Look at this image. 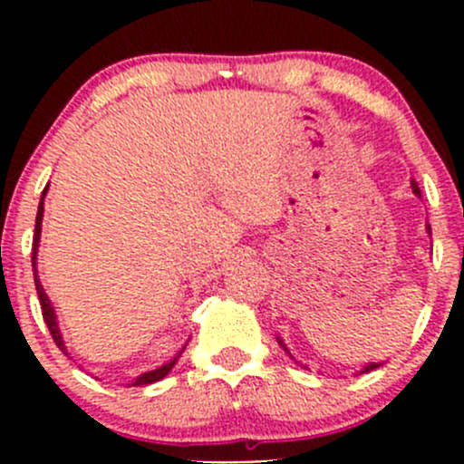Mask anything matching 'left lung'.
Here are the masks:
<instances>
[{"instance_id":"8db88e82","label":"left lung","mask_w":464,"mask_h":464,"mask_svg":"<svg viewBox=\"0 0 464 464\" xmlns=\"http://www.w3.org/2000/svg\"><path fill=\"white\" fill-rule=\"evenodd\" d=\"M411 188H413V193L418 195L420 199H422V193H420V186H418V181H413V179H411ZM427 231H429V236H431V227H429V224H427ZM278 343L283 345V350H285V353H287L289 357H292V353H289V350H287V345L283 343V339H278ZM292 359H294V357H292ZM294 362H296V359H294ZM296 363H298V362H296ZM301 366H303V363H301ZM379 366H382V363H375V362H371V363H368V366H363L362 371H359V372H371V371H375V368H379ZM303 368H307V366H303Z\"/></svg>"}]
</instances>
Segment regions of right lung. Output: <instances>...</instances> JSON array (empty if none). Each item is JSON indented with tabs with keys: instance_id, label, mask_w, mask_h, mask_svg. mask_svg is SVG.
<instances>
[{
	"instance_id": "right-lung-1",
	"label": "right lung",
	"mask_w": 464,
	"mask_h": 464,
	"mask_svg": "<svg viewBox=\"0 0 464 464\" xmlns=\"http://www.w3.org/2000/svg\"><path fill=\"white\" fill-rule=\"evenodd\" d=\"M46 190H49V184H46V188L42 190V199H40V206H37V215H35V236H33V256H31V262H33V278H35L37 298H40L42 316H44L46 327H49V332H51V336H53L55 345H58V348L63 350L64 354H69V353H67V345H64V339H63V332H60V325H58V316H55L53 305H51L49 296H46L44 287H42V283H40V276H37V249H40V233H42V218H44V198H46ZM184 350H186V345L179 350V353L175 354V357L170 359V362L163 363V366H159V368H154V371L143 372V375H139L137 379H134L132 383H128V386H145V383H154V382H159V379H163V377L168 375V372L172 371V368H175L177 359L181 357V353H184Z\"/></svg>"
}]
</instances>
